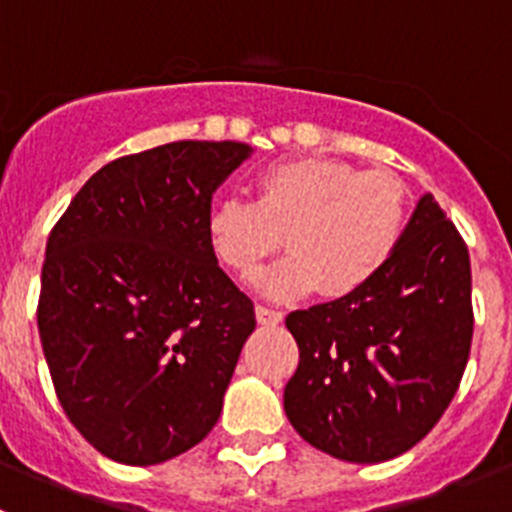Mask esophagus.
Returning <instances> with one entry per match:
<instances>
[{
  "label": "esophagus",
  "mask_w": 512,
  "mask_h": 512,
  "mask_svg": "<svg viewBox=\"0 0 512 512\" xmlns=\"http://www.w3.org/2000/svg\"><path fill=\"white\" fill-rule=\"evenodd\" d=\"M282 312L274 310V307H266V305H256V320L261 325H279L282 323Z\"/></svg>",
  "instance_id": "34e87169"
}]
</instances>
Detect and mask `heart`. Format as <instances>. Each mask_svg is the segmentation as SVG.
<instances>
[{
    "label": "heart",
    "instance_id": "obj_1",
    "mask_svg": "<svg viewBox=\"0 0 512 512\" xmlns=\"http://www.w3.org/2000/svg\"><path fill=\"white\" fill-rule=\"evenodd\" d=\"M408 187L392 171H364L336 158H297L256 176V200L212 205L210 241L238 279H251L284 246L287 259L259 277L269 297L318 289L351 297L387 269L408 228Z\"/></svg>",
    "mask_w": 512,
    "mask_h": 512
}]
</instances>
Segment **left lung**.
Instances as JSON below:
<instances>
[{"instance_id": "8db88e82", "label": "left lung", "mask_w": 512, "mask_h": 512, "mask_svg": "<svg viewBox=\"0 0 512 512\" xmlns=\"http://www.w3.org/2000/svg\"><path fill=\"white\" fill-rule=\"evenodd\" d=\"M287 328L300 348L284 387L295 431L343 461L395 459L431 433L467 369L474 333L467 243L425 194L369 287L289 312Z\"/></svg>"}]
</instances>
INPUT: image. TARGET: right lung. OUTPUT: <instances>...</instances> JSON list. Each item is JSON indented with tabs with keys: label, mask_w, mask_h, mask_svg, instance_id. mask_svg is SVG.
<instances>
[{
	"label": "right lung",
	"mask_w": 512,
	"mask_h": 512,
	"mask_svg": "<svg viewBox=\"0 0 512 512\" xmlns=\"http://www.w3.org/2000/svg\"><path fill=\"white\" fill-rule=\"evenodd\" d=\"M248 151L176 140L115 158L48 235L40 343L63 413L99 454L161 464L220 418L256 315L217 266L207 223Z\"/></svg>",
	"instance_id": "obj_1"
}]
</instances>
